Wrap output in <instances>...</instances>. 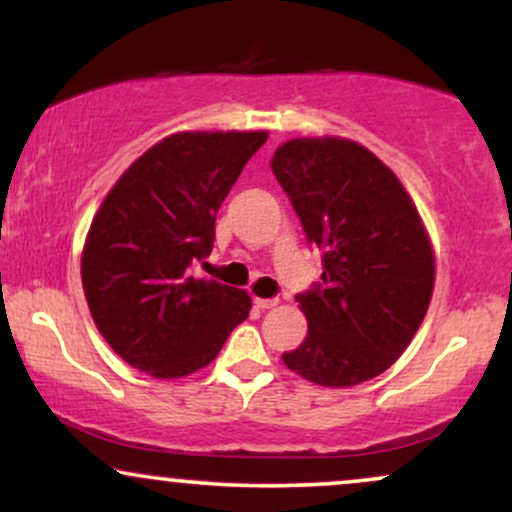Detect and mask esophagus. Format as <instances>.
<instances>
[{
    "mask_svg": "<svg viewBox=\"0 0 512 512\" xmlns=\"http://www.w3.org/2000/svg\"><path fill=\"white\" fill-rule=\"evenodd\" d=\"M255 305L260 310H269L274 308V305H279V301H276V298H255Z\"/></svg>",
    "mask_w": 512,
    "mask_h": 512,
    "instance_id": "1",
    "label": "esophagus"
}]
</instances>
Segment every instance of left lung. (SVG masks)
Instances as JSON below:
<instances>
[{
  "label": "left lung",
  "instance_id": "left-lung-1",
  "mask_svg": "<svg viewBox=\"0 0 512 512\" xmlns=\"http://www.w3.org/2000/svg\"><path fill=\"white\" fill-rule=\"evenodd\" d=\"M272 173L325 252L322 284L296 298L308 320L284 366L322 387L385 373L424 322L436 255L414 199L373 151L342 137H296Z\"/></svg>",
  "mask_w": 512,
  "mask_h": 512
}]
</instances>
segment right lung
I'll return each mask as SVG.
<instances>
[{"instance_id":"1","label":"right lung","mask_w":512,"mask_h":512,"mask_svg":"<svg viewBox=\"0 0 512 512\" xmlns=\"http://www.w3.org/2000/svg\"><path fill=\"white\" fill-rule=\"evenodd\" d=\"M269 134L175 132L117 178L93 216L81 284L93 322L129 366L185 378L219 356L250 293L190 267L214 245L216 211Z\"/></svg>"}]
</instances>
